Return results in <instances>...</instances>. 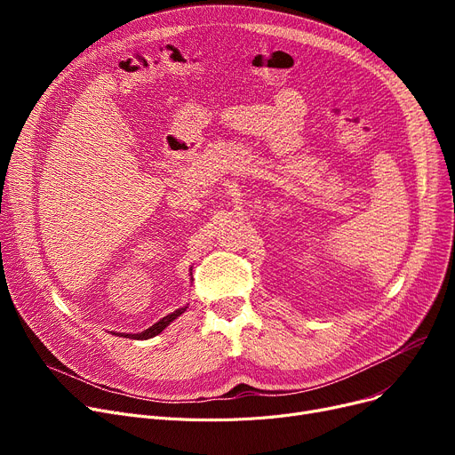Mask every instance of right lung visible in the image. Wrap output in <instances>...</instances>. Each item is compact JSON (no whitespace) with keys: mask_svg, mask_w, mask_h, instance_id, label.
Returning <instances> with one entry per match:
<instances>
[{"mask_svg":"<svg viewBox=\"0 0 455 455\" xmlns=\"http://www.w3.org/2000/svg\"><path fill=\"white\" fill-rule=\"evenodd\" d=\"M186 312V307H180V309H177V312H173V314H170V315H165L164 319H160L156 324H153L151 328H148V330H143L141 333H125L124 338H129V339H151V338H155V336H158V333L170 324L172 321H175L179 315H182Z\"/></svg>","mask_w":455,"mask_h":455,"instance_id":"right-lung-1","label":"right lung"}]
</instances>
